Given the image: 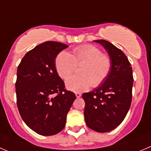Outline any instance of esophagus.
<instances>
[{
  "label": "esophagus",
  "instance_id": "1",
  "mask_svg": "<svg viewBox=\"0 0 151 151\" xmlns=\"http://www.w3.org/2000/svg\"><path fill=\"white\" fill-rule=\"evenodd\" d=\"M75 95H76V97L77 98H80L81 96V93H80V92H76Z\"/></svg>",
  "mask_w": 151,
  "mask_h": 151
}]
</instances>
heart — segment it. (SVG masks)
I'll return each instance as SVG.
<instances>
[{"label":"heart","instance_id":"b5f03b06","mask_svg":"<svg viewBox=\"0 0 151 151\" xmlns=\"http://www.w3.org/2000/svg\"><path fill=\"white\" fill-rule=\"evenodd\" d=\"M55 69L62 78L65 79L74 72L77 66H81L79 74L68 77L66 87L72 92H83L101 85L109 74L111 61L108 55L93 45L76 47L72 54L62 51L55 58Z\"/></svg>","mask_w":151,"mask_h":151}]
</instances>
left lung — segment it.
Returning a JSON list of instances; mask_svg holds the SVG:
<instances>
[{
  "label": "left lung",
  "mask_w": 151,
  "mask_h": 151,
  "mask_svg": "<svg viewBox=\"0 0 151 151\" xmlns=\"http://www.w3.org/2000/svg\"><path fill=\"white\" fill-rule=\"evenodd\" d=\"M94 42L106 50L111 61V69L102 85L82 95L86 104L84 117L91 129L108 132L123 122L129 110L132 97V69L121 50L107 40Z\"/></svg>",
  "instance_id": "obj_1"
}]
</instances>
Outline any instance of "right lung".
I'll return each mask as SVG.
<instances>
[{"label": "right lung", "instance_id": "add662e5", "mask_svg": "<svg viewBox=\"0 0 151 151\" xmlns=\"http://www.w3.org/2000/svg\"><path fill=\"white\" fill-rule=\"evenodd\" d=\"M68 47L44 42L27 52L17 68V107L23 121L39 135L60 132L76 99L74 92L65 89L55 65V57Z\"/></svg>", "mask_w": 151, "mask_h": 151}]
</instances>
